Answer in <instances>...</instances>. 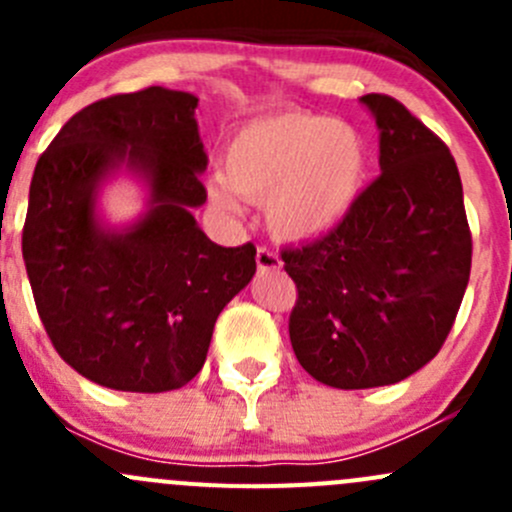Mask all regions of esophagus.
Instances as JSON below:
<instances>
[{
	"label": "esophagus",
	"mask_w": 512,
	"mask_h": 512,
	"mask_svg": "<svg viewBox=\"0 0 512 512\" xmlns=\"http://www.w3.org/2000/svg\"><path fill=\"white\" fill-rule=\"evenodd\" d=\"M255 260L260 270H280L282 267V260L277 257V252L270 250V247H257Z\"/></svg>",
	"instance_id": "esophagus-1"
}]
</instances>
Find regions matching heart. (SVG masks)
<instances>
[{
  "label": "heart",
  "mask_w": 512,
  "mask_h": 512,
  "mask_svg": "<svg viewBox=\"0 0 512 512\" xmlns=\"http://www.w3.org/2000/svg\"><path fill=\"white\" fill-rule=\"evenodd\" d=\"M369 163V146L356 128L292 108L235 133L225 151V183L213 185V198L235 210L232 188L252 203H267V225L282 240H319L349 218Z\"/></svg>",
  "instance_id": "heart-1"
}]
</instances>
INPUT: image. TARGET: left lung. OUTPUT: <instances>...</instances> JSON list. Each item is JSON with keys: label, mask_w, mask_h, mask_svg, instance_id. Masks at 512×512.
Instances as JSON below:
<instances>
[{"label": "left lung", "mask_w": 512, "mask_h": 512, "mask_svg": "<svg viewBox=\"0 0 512 512\" xmlns=\"http://www.w3.org/2000/svg\"><path fill=\"white\" fill-rule=\"evenodd\" d=\"M381 175L327 237L285 247L297 285L289 342L334 389H374L426 366L446 342L471 277V227L456 160L396 98L366 94Z\"/></svg>", "instance_id": "left-lung-1"}]
</instances>
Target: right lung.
<instances>
[{
  "mask_svg": "<svg viewBox=\"0 0 512 512\" xmlns=\"http://www.w3.org/2000/svg\"><path fill=\"white\" fill-rule=\"evenodd\" d=\"M195 106L163 86L101 98L64 123L34 168L22 255L36 312L61 359L106 389L188 384L218 314L257 270L252 242L215 245L190 213L208 198ZM123 164L152 198L138 224L111 231L95 195Z\"/></svg>",
  "mask_w": 512,
  "mask_h": 512,
  "instance_id": "right-lung-1",
  "label": "right lung"
}]
</instances>
